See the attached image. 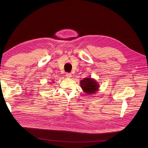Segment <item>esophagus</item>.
Masks as SVG:
<instances>
[{
	"label": "esophagus",
	"mask_w": 148,
	"mask_h": 148,
	"mask_svg": "<svg viewBox=\"0 0 148 148\" xmlns=\"http://www.w3.org/2000/svg\"><path fill=\"white\" fill-rule=\"evenodd\" d=\"M66 77H68V78H71V77H72V75L71 73H66Z\"/></svg>",
	"instance_id": "esophagus-1"
}]
</instances>
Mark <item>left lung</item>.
<instances>
[{
  "instance_id": "8db88e82",
  "label": "left lung",
  "mask_w": 148,
  "mask_h": 148,
  "mask_svg": "<svg viewBox=\"0 0 148 148\" xmlns=\"http://www.w3.org/2000/svg\"><path fill=\"white\" fill-rule=\"evenodd\" d=\"M80 84L82 90L88 95L96 94V92L98 91L99 88L100 87L97 81L94 79L91 78V77L84 78L83 80H80Z\"/></svg>"
}]
</instances>
